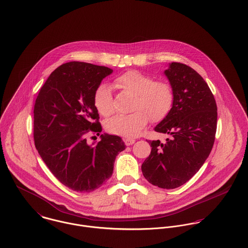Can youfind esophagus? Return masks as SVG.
I'll list each match as a JSON object with an SVG mask.
<instances>
[{
	"label": "esophagus",
	"instance_id": "esophagus-1",
	"mask_svg": "<svg viewBox=\"0 0 248 248\" xmlns=\"http://www.w3.org/2000/svg\"><path fill=\"white\" fill-rule=\"evenodd\" d=\"M124 142H125V144L127 145V146H130V145H133L135 142H136V140H134V139H125L124 140Z\"/></svg>",
	"mask_w": 248,
	"mask_h": 248
}]
</instances>
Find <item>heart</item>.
I'll list each match as a JSON object with an SVG mask.
<instances>
[{"label": "heart", "mask_w": 248, "mask_h": 248, "mask_svg": "<svg viewBox=\"0 0 248 248\" xmlns=\"http://www.w3.org/2000/svg\"><path fill=\"white\" fill-rule=\"evenodd\" d=\"M114 85L123 93L135 95L132 107L135 111L108 119L105 128L110 134L137 137L147 126L150 118L158 122L168 115L173 107L172 86L166 81L155 80L149 74L139 71H126L115 78ZM93 102L103 116H109L115 111L112 93L107 84H100L96 88Z\"/></svg>", "instance_id": "1"}]
</instances>
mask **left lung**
<instances>
[{"instance_id":"8db88e82","label":"left lung","mask_w":248,"mask_h":248,"mask_svg":"<svg viewBox=\"0 0 248 248\" xmlns=\"http://www.w3.org/2000/svg\"><path fill=\"white\" fill-rule=\"evenodd\" d=\"M164 73L174 91V103L155 131L170 135L171 139L148 141L152 150L141 170L153 185L174 189L187 182L208 157L217 112L211 90L195 70L173 62Z\"/></svg>"}]
</instances>
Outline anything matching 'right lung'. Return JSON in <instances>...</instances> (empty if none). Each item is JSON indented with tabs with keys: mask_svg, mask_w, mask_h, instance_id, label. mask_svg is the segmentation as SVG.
<instances>
[{
	"mask_svg": "<svg viewBox=\"0 0 248 248\" xmlns=\"http://www.w3.org/2000/svg\"><path fill=\"white\" fill-rule=\"evenodd\" d=\"M112 70L69 62L51 72L34 105L36 149L50 172L76 192H92L111 177L116 155L125 150L120 137L101 135L89 145L86 135L102 131L93 95Z\"/></svg>",
	"mask_w": 248,
	"mask_h": 248,
	"instance_id": "1",
	"label": "right lung"
}]
</instances>
